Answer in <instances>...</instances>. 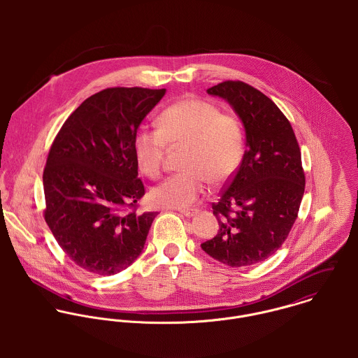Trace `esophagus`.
Returning <instances> with one entry per match:
<instances>
[{
    "instance_id": "esophagus-1",
    "label": "esophagus",
    "mask_w": 358,
    "mask_h": 358,
    "mask_svg": "<svg viewBox=\"0 0 358 358\" xmlns=\"http://www.w3.org/2000/svg\"><path fill=\"white\" fill-rule=\"evenodd\" d=\"M183 216L186 217H192L194 215H197V209H178Z\"/></svg>"
}]
</instances>
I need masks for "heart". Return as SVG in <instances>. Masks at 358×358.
Returning <instances> with one entry per match:
<instances>
[{"instance_id":"1","label":"heart","mask_w":358,"mask_h":358,"mask_svg":"<svg viewBox=\"0 0 358 358\" xmlns=\"http://www.w3.org/2000/svg\"><path fill=\"white\" fill-rule=\"evenodd\" d=\"M169 146H187V171L175 173L154 187V203L165 208L192 206L204 194L209 179L215 183L226 182L244 157V136L238 121L200 99H183L168 106L158 117V129H138L134 150L142 172L157 176Z\"/></svg>"}]
</instances>
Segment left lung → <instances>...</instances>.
Wrapping results in <instances>:
<instances>
[{
    "label": "left lung",
    "mask_w": 358,
    "mask_h": 358,
    "mask_svg": "<svg viewBox=\"0 0 358 358\" xmlns=\"http://www.w3.org/2000/svg\"><path fill=\"white\" fill-rule=\"evenodd\" d=\"M224 99L243 122L245 153L234 178L213 204L217 234L205 254L230 267L260 263L288 237L305 193L301 149L275 103L241 81L206 90Z\"/></svg>",
    "instance_id": "1"
}]
</instances>
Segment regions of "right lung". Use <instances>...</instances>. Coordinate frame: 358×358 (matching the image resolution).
<instances>
[{"label":"right lung","instance_id":"obj_1","mask_svg":"<svg viewBox=\"0 0 358 358\" xmlns=\"http://www.w3.org/2000/svg\"><path fill=\"white\" fill-rule=\"evenodd\" d=\"M166 90L107 88L59 131L43 175L45 222L74 263L99 275L142 254L157 212H124L145 196L134 138Z\"/></svg>","mask_w":358,"mask_h":358}]
</instances>
